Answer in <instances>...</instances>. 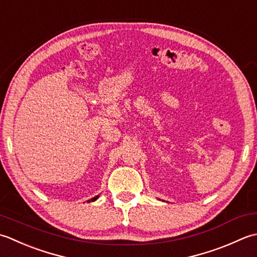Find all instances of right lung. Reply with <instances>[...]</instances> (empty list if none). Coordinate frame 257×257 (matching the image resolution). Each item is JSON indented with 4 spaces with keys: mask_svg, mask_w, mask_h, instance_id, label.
<instances>
[{
    "mask_svg": "<svg viewBox=\"0 0 257 257\" xmlns=\"http://www.w3.org/2000/svg\"><path fill=\"white\" fill-rule=\"evenodd\" d=\"M98 196H99V195H96L95 197H93V198H91V200H88L87 202H88V203H90V202H94V201H96V200H97V198H98Z\"/></svg>",
    "mask_w": 257,
    "mask_h": 257,
    "instance_id": "add662e5",
    "label": "right lung"
}]
</instances>
